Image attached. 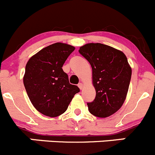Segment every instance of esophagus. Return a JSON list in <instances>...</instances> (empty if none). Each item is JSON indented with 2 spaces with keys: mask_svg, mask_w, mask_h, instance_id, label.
Segmentation results:
<instances>
[{
  "mask_svg": "<svg viewBox=\"0 0 155 155\" xmlns=\"http://www.w3.org/2000/svg\"><path fill=\"white\" fill-rule=\"evenodd\" d=\"M78 87H79L80 89H81V90H82L83 89V87H84V85H83V84L82 83H79V84H78Z\"/></svg>",
  "mask_w": 155,
  "mask_h": 155,
  "instance_id": "34e87169",
  "label": "esophagus"
}]
</instances>
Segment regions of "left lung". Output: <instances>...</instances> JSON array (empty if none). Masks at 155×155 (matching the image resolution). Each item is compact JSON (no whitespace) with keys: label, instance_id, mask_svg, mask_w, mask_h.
Returning a JSON list of instances; mask_svg holds the SVG:
<instances>
[{"label":"left lung","instance_id":"8db88e82","mask_svg":"<svg viewBox=\"0 0 155 155\" xmlns=\"http://www.w3.org/2000/svg\"><path fill=\"white\" fill-rule=\"evenodd\" d=\"M79 53L90 62L96 97L87 102L89 111L98 117H107L118 111L126 99L132 69L123 52L105 44H87Z\"/></svg>","mask_w":155,"mask_h":155}]
</instances>
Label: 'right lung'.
<instances>
[{
    "mask_svg": "<svg viewBox=\"0 0 155 155\" xmlns=\"http://www.w3.org/2000/svg\"><path fill=\"white\" fill-rule=\"evenodd\" d=\"M74 47L62 43L51 44L40 50L28 61L23 78L32 105L41 114L57 117L68 108L74 95L80 92L68 81L62 70Z\"/></svg>",
    "mask_w": 155,
    "mask_h": 155,
    "instance_id": "obj_1",
    "label": "right lung"
}]
</instances>
